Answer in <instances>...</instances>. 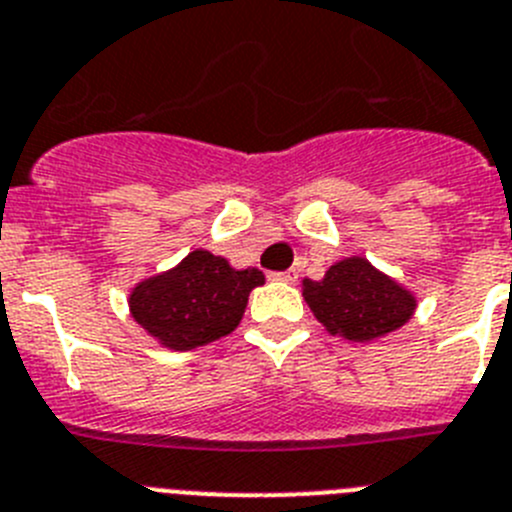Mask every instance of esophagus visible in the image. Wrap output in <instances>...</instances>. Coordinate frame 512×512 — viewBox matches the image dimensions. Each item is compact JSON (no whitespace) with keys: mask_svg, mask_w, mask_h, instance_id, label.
Returning a JSON list of instances; mask_svg holds the SVG:
<instances>
[{"mask_svg":"<svg viewBox=\"0 0 512 512\" xmlns=\"http://www.w3.org/2000/svg\"><path fill=\"white\" fill-rule=\"evenodd\" d=\"M267 280H280V283H296V270H285V273H267Z\"/></svg>","mask_w":512,"mask_h":512,"instance_id":"34e87169","label":"esophagus"}]
</instances>
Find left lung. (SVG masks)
<instances>
[{
	"mask_svg": "<svg viewBox=\"0 0 512 512\" xmlns=\"http://www.w3.org/2000/svg\"><path fill=\"white\" fill-rule=\"evenodd\" d=\"M303 298L326 331L349 342H372L400 329L416 311L411 290L375 270L365 257H347L321 280H303Z\"/></svg>",
	"mask_w": 512,
	"mask_h": 512,
	"instance_id": "1",
	"label": "left lung"
}]
</instances>
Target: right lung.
<instances>
[{
    "instance_id": "1",
    "label": "right lung",
    "mask_w": 512,
    "mask_h": 512,
    "mask_svg": "<svg viewBox=\"0 0 512 512\" xmlns=\"http://www.w3.org/2000/svg\"><path fill=\"white\" fill-rule=\"evenodd\" d=\"M265 283L257 267L234 270L224 257L193 250L173 270L137 283L132 319L163 347L186 352L232 334L245 316L250 290Z\"/></svg>"
}]
</instances>
